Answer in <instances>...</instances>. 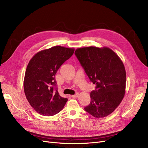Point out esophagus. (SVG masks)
<instances>
[{"mask_svg":"<svg viewBox=\"0 0 148 148\" xmlns=\"http://www.w3.org/2000/svg\"><path fill=\"white\" fill-rule=\"evenodd\" d=\"M79 94L78 93H77V94H74V95H71V97H73V98H77L79 97Z\"/></svg>","mask_w":148,"mask_h":148,"instance_id":"1","label":"esophagus"}]
</instances>
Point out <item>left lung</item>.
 <instances>
[{
    "label": "left lung",
    "mask_w": 148,
    "mask_h": 148,
    "mask_svg": "<svg viewBox=\"0 0 148 148\" xmlns=\"http://www.w3.org/2000/svg\"><path fill=\"white\" fill-rule=\"evenodd\" d=\"M75 55L90 81L96 85L84 110L95 118L106 117L118 107L125 95L126 71L123 62L106 47L79 48Z\"/></svg>",
    "instance_id": "8db88e82"
}]
</instances>
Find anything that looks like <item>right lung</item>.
Masks as SVG:
<instances>
[{"label":"right lung","instance_id":"right-lung-1","mask_svg":"<svg viewBox=\"0 0 148 148\" xmlns=\"http://www.w3.org/2000/svg\"><path fill=\"white\" fill-rule=\"evenodd\" d=\"M74 49L54 46L38 52L27 65L24 91L28 102L39 114L53 116L65 106L68 99L56 88L55 75L60 66L71 57Z\"/></svg>","mask_w":148,"mask_h":148}]
</instances>
